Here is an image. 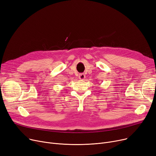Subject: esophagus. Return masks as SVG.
Listing matches in <instances>:
<instances>
[{
  "label": "esophagus",
  "mask_w": 156,
  "mask_h": 156,
  "mask_svg": "<svg viewBox=\"0 0 156 156\" xmlns=\"http://www.w3.org/2000/svg\"><path fill=\"white\" fill-rule=\"evenodd\" d=\"M85 78V75L83 73H81L79 75V79L81 80H83Z\"/></svg>",
  "instance_id": "1"
}]
</instances>
